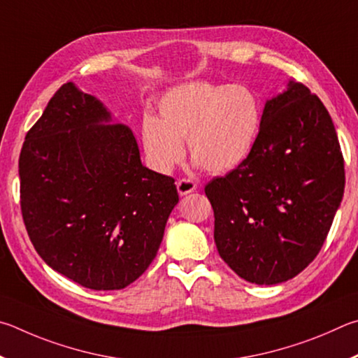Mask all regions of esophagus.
Returning a JSON list of instances; mask_svg holds the SVG:
<instances>
[{"mask_svg":"<svg viewBox=\"0 0 358 358\" xmlns=\"http://www.w3.org/2000/svg\"><path fill=\"white\" fill-rule=\"evenodd\" d=\"M176 187H178V192L180 196H185L189 195V193L196 190V184L190 179H179L178 182H176Z\"/></svg>","mask_w":358,"mask_h":358,"instance_id":"34e87169","label":"esophagus"}]
</instances>
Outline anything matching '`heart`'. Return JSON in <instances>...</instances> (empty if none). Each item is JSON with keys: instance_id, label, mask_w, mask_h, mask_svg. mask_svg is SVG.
Segmentation results:
<instances>
[{"instance_id": "b5f03b06", "label": "heart", "mask_w": 358, "mask_h": 358, "mask_svg": "<svg viewBox=\"0 0 358 358\" xmlns=\"http://www.w3.org/2000/svg\"><path fill=\"white\" fill-rule=\"evenodd\" d=\"M159 116L141 121V143L150 166L169 173L185 157L212 174L233 171L248 159L261 129L256 94L243 85L195 81L176 86L159 100Z\"/></svg>"}]
</instances>
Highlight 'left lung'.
Segmentation results:
<instances>
[{
    "label": "left lung",
    "mask_w": 358,
    "mask_h": 358,
    "mask_svg": "<svg viewBox=\"0 0 358 358\" xmlns=\"http://www.w3.org/2000/svg\"><path fill=\"white\" fill-rule=\"evenodd\" d=\"M222 259L255 285L296 277L322 248L344 193L335 125L317 96L289 80L264 105L248 159L206 185Z\"/></svg>",
    "instance_id": "obj_1"
}]
</instances>
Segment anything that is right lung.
<instances>
[{
  "mask_svg": "<svg viewBox=\"0 0 358 358\" xmlns=\"http://www.w3.org/2000/svg\"><path fill=\"white\" fill-rule=\"evenodd\" d=\"M18 176L36 252L96 291L141 277L179 203L174 179L141 163L130 127L113 124L108 108L73 83L56 91L27 134Z\"/></svg>",
  "mask_w": 358,
  "mask_h": 358,
  "instance_id": "right-lung-1",
  "label": "right lung"
}]
</instances>
